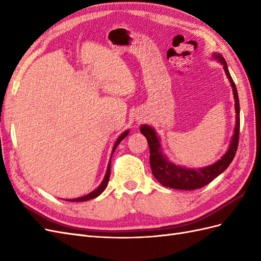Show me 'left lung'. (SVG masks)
I'll list each match as a JSON object with an SVG mask.
<instances>
[{
  "label": "left lung",
  "mask_w": 261,
  "mask_h": 261,
  "mask_svg": "<svg viewBox=\"0 0 261 261\" xmlns=\"http://www.w3.org/2000/svg\"><path fill=\"white\" fill-rule=\"evenodd\" d=\"M213 58L218 60L223 65L224 72L228 78V81L231 83L234 94L236 122L231 145L228 147V150L225 152V154L216 163L209 165V167L200 168L197 170L187 169L168 161L167 156L162 152L160 137L156 136L155 130L148 125H141L140 132L147 138L150 149V167H151L152 174L165 187L183 189V191H192V189L206 186L227 169L236 154L240 137V100L238 89H236V86L232 80L230 72H228L226 62L222 58V55L215 53L213 54Z\"/></svg>",
  "instance_id": "8db88e82"
}]
</instances>
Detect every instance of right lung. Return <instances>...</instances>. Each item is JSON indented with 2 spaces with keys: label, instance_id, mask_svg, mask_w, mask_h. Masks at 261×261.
<instances>
[{
  "label": "right lung",
  "instance_id": "1",
  "mask_svg": "<svg viewBox=\"0 0 261 261\" xmlns=\"http://www.w3.org/2000/svg\"><path fill=\"white\" fill-rule=\"evenodd\" d=\"M128 133H129V130H126V132H124L123 134H121L120 136H118V138H117V140H116V143H115V145H114V147H113V150H112V154H113V152H114V150L116 149V147L118 146V144L121 143V141L128 135ZM112 154H111V158H112ZM110 173H111V160H110V162H109V164H108V169H107V173H106V176H105V178H103V180H102V183L94 189L93 192H91L90 194H88V195H86V196H83V197H80V198H75V199H68L67 201H87V200H89V199H93V198H96V197H98L100 194H102V192L105 191L106 189V187L108 186V183H109V179H110Z\"/></svg>",
  "mask_w": 261,
  "mask_h": 261
}]
</instances>
